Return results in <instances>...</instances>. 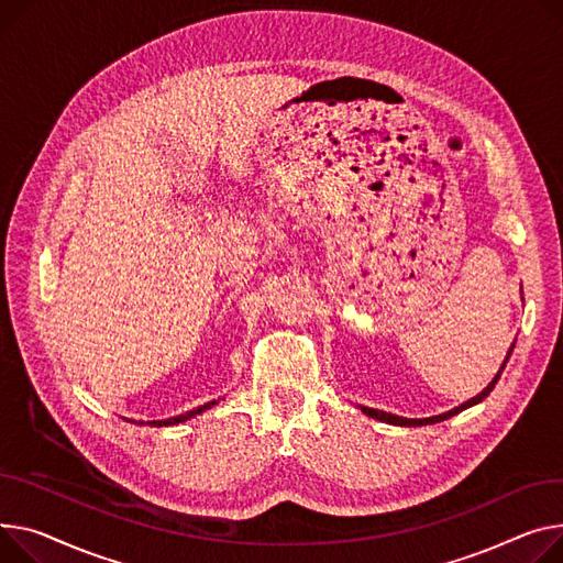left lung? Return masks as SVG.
I'll use <instances>...</instances> for the list:
<instances>
[{
	"label": "left lung",
	"mask_w": 563,
	"mask_h": 563,
	"mask_svg": "<svg viewBox=\"0 0 563 563\" xmlns=\"http://www.w3.org/2000/svg\"><path fill=\"white\" fill-rule=\"evenodd\" d=\"M514 346H516V340H514V344L509 346V351H507V357H505V362L500 364V368H498V373L494 376V380L486 385L477 396H473L471 400H466V402H462V405H457V407H453V409H448V411H443V415H437V417H428V419H407V417H398V415H389V411H383V409H373V407H364V405H357L366 417H371V419H378V421H383V423H391V426H407V428H417V426H430V423H441V421H445V419H451V417H455V415H460V411H464V409H468V407H473V405H477V402H482L486 396H489L492 391H494V387H496V383L500 380V376H503V371H505V366H507V362H509V355H511V351H514Z\"/></svg>",
	"instance_id": "left-lung-1"
}]
</instances>
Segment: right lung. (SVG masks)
Returning a JSON list of instances; mask_svg holds the SVG:
<instances>
[{
  "instance_id": "obj_1",
  "label": "right lung",
  "mask_w": 563,
  "mask_h": 563,
  "mask_svg": "<svg viewBox=\"0 0 563 563\" xmlns=\"http://www.w3.org/2000/svg\"><path fill=\"white\" fill-rule=\"evenodd\" d=\"M217 402H219V400H210V402H206V405H201V407H197V409H192V411H185V415H180V417L165 419V421H148L146 426H156V428H163V426H178V423H183V421H187V419H192V417L201 415V411L210 409V407L217 405ZM140 426H144V423H140Z\"/></svg>"
}]
</instances>
